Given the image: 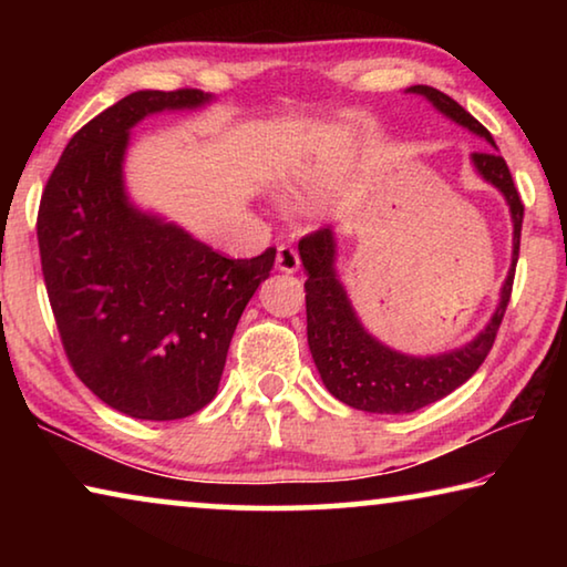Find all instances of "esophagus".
Segmentation results:
<instances>
[{
	"instance_id": "1",
	"label": "esophagus",
	"mask_w": 567,
	"mask_h": 567,
	"mask_svg": "<svg viewBox=\"0 0 567 567\" xmlns=\"http://www.w3.org/2000/svg\"><path fill=\"white\" fill-rule=\"evenodd\" d=\"M277 270H280V272H297V270H300V255H297L295 245L277 247Z\"/></svg>"
}]
</instances>
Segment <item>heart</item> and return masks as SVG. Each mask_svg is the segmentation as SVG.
I'll return each mask as SVG.
<instances>
[{"label":"heart","instance_id":"1","mask_svg":"<svg viewBox=\"0 0 567 567\" xmlns=\"http://www.w3.org/2000/svg\"><path fill=\"white\" fill-rule=\"evenodd\" d=\"M310 195H312V185H307V182H297L295 187H290V197L295 199V203H307V199H310Z\"/></svg>","mask_w":567,"mask_h":567}]
</instances>
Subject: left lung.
Segmentation results:
<instances>
[{
  "instance_id": "obj_1",
  "label": "left lung",
  "mask_w": 567,
  "mask_h": 567,
  "mask_svg": "<svg viewBox=\"0 0 567 567\" xmlns=\"http://www.w3.org/2000/svg\"><path fill=\"white\" fill-rule=\"evenodd\" d=\"M408 92L427 97L445 117L485 137L495 147L493 134L445 92L427 87V84H415ZM473 165L483 179L503 192L507 205H511L513 265L493 320L465 348L435 354V358H412V354L385 348L372 334L364 332L348 300V292L334 275L332 229H315L300 239V257L307 270V342H310L312 360L318 364L324 388L344 405L364 412H388V415L415 412L450 395L473 378L480 364L485 362L487 352L493 350L495 334L501 330L513 295L525 207L520 195H517L511 169H507V162L497 152H473Z\"/></svg>"
}]
</instances>
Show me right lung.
<instances>
[{
	"instance_id": "add662e5",
	"label": "right lung",
	"mask_w": 567,
	"mask_h": 567,
	"mask_svg": "<svg viewBox=\"0 0 567 567\" xmlns=\"http://www.w3.org/2000/svg\"><path fill=\"white\" fill-rule=\"evenodd\" d=\"M205 102L199 90H145L100 112L64 147L37 215L66 360L102 402L137 420L187 417L217 395L239 315L275 265V247L229 260L127 203L130 130Z\"/></svg>"
}]
</instances>
